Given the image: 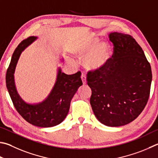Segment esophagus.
Returning a JSON list of instances; mask_svg holds the SVG:
<instances>
[{"label": "esophagus", "mask_w": 158, "mask_h": 158, "mask_svg": "<svg viewBox=\"0 0 158 158\" xmlns=\"http://www.w3.org/2000/svg\"><path fill=\"white\" fill-rule=\"evenodd\" d=\"M81 80H82V82L84 84H86V77H85V74L84 73H82L81 74Z\"/></svg>", "instance_id": "34e87169"}]
</instances>
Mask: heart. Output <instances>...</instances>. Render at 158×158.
I'll return each mask as SVG.
<instances>
[{"instance_id":"1","label":"heart","mask_w":158,"mask_h":158,"mask_svg":"<svg viewBox=\"0 0 158 158\" xmlns=\"http://www.w3.org/2000/svg\"><path fill=\"white\" fill-rule=\"evenodd\" d=\"M79 56L85 57L84 64L90 70H99L107 64L112 54L110 46L107 44H98L97 40L93 41L86 46L77 51Z\"/></svg>"}]
</instances>
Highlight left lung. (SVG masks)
Instances as JSON below:
<instances>
[{"mask_svg": "<svg viewBox=\"0 0 158 158\" xmlns=\"http://www.w3.org/2000/svg\"><path fill=\"white\" fill-rule=\"evenodd\" d=\"M109 39L113 53L104 67L90 70L87 84L94 115L108 127H121L133 122L147 105L152 72L144 51L133 36L113 32Z\"/></svg>", "mask_w": 158, "mask_h": 158, "instance_id": "left-lung-1", "label": "left lung"}]
</instances>
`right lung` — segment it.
Wrapping results in <instances>:
<instances>
[{
	"mask_svg": "<svg viewBox=\"0 0 158 158\" xmlns=\"http://www.w3.org/2000/svg\"><path fill=\"white\" fill-rule=\"evenodd\" d=\"M37 37L30 36L20 43L11 56L6 73V86L18 113L27 122L39 127H52L61 123L68 113L74 94L83 84L81 72L70 74L61 73L59 68L56 81L48 98L41 104L30 105L23 101L14 85V74L22 51Z\"/></svg>",
	"mask_w": 158,
	"mask_h": 158,
	"instance_id": "right-lung-1",
	"label": "right lung"
}]
</instances>
